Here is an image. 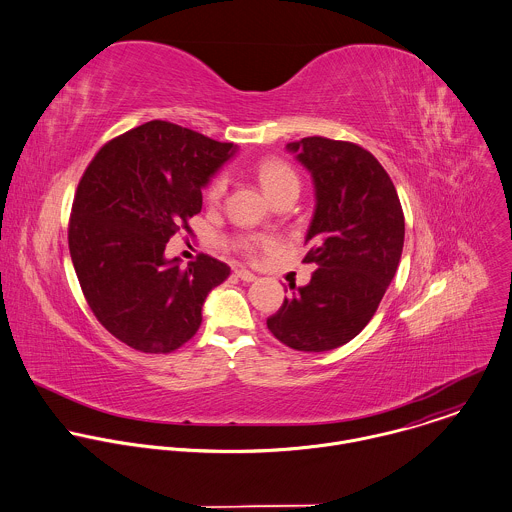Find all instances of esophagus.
<instances>
[{"label": "esophagus", "mask_w": 512, "mask_h": 512, "mask_svg": "<svg viewBox=\"0 0 512 512\" xmlns=\"http://www.w3.org/2000/svg\"><path fill=\"white\" fill-rule=\"evenodd\" d=\"M235 275H237L241 281H245V283H253V281L257 279V275L251 273V271H247V269H237Z\"/></svg>", "instance_id": "34e87169"}]
</instances>
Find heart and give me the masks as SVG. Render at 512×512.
Wrapping results in <instances>:
<instances>
[{
	"mask_svg": "<svg viewBox=\"0 0 512 512\" xmlns=\"http://www.w3.org/2000/svg\"><path fill=\"white\" fill-rule=\"evenodd\" d=\"M257 177H259V181H261V185H263V189H265V193H267L269 197L277 195L279 191H283V189L289 187V185H299V177H297L295 169H293L291 165H287L285 161L277 159V157L263 159V161L259 163V167H257ZM225 189H227V175L221 173V175H217V177L209 183V187H207V199H209V201L221 199V195L225 193ZM261 245H267V241H265V239H255V237L247 241V249H249V251H255V249L261 247Z\"/></svg>",
	"mask_w": 512,
	"mask_h": 512,
	"instance_id": "obj_1",
	"label": "heart"
}]
</instances>
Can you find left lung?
<instances>
[{"label": "left lung", "mask_w": 512, "mask_h": 512, "mask_svg": "<svg viewBox=\"0 0 512 512\" xmlns=\"http://www.w3.org/2000/svg\"><path fill=\"white\" fill-rule=\"evenodd\" d=\"M287 151L313 177L305 263L317 269L267 327L295 351L323 353L355 339L373 319L401 261L405 215L389 173L367 149L305 137Z\"/></svg>", "instance_id": "1"}]
</instances>
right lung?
Masks as SVG:
<instances>
[{
  "label": "right lung",
  "mask_w": 512,
  "mask_h": 512,
  "mask_svg": "<svg viewBox=\"0 0 512 512\" xmlns=\"http://www.w3.org/2000/svg\"><path fill=\"white\" fill-rule=\"evenodd\" d=\"M237 147L169 121H147L105 143L71 207L69 253L97 321L141 353H171L201 325L211 289L231 269L199 255L179 267L167 241L189 229L205 187Z\"/></svg>",
  "instance_id": "add662e5"
}]
</instances>
